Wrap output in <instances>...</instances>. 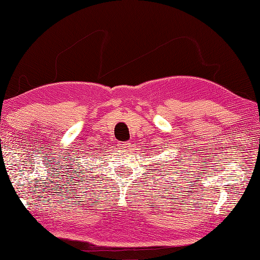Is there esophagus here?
I'll return each instance as SVG.
<instances>
[{
  "label": "esophagus",
  "instance_id": "1",
  "mask_svg": "<svg viewBox=\"0 0 260 260\" xmlns=\"http://www.w3.org/2000/svg\"><path fill=\"white\" fill-rule=\"evenodd\" d=\"M118 146H119V149H121V150H128L131 148V142H121Z\"/></svg>",
  "mask_w": 260,
  "mask_h": 260
}]
</instances>
